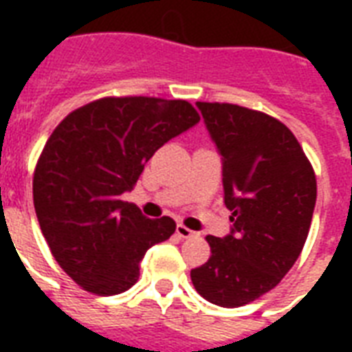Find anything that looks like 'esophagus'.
I'll return each instance as SVG.
<instances>
[{
    "mask_svg": "<svg viewBox=\"0 0 352 352\" xmlns=\"http://www.w3.org/2000/svg\"><path fill=\"white\" fill-rule=\"evenodd\" d=\"M175 232H177V235L181 237V239H188V237H195V235H197V232L190 230L188 226L181 225V223L177 225V230H175Z\"/></svg>",
    "mask_w": 352,
    "mask_h": 352,
    "instance_id": "esophagus-1",
    "label": "esophagus"
}]
</instances>
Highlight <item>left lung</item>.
<instances>
[{
    "mask_svg": "<svg viewBox=\"0 0 352 352\" xmlns=\"http://www.w3.org/2000/svg\"><path fill=\"white\" fill-rule=\"evenodd\" d=\"M197 107L223 157L234 226L225 237L206 235L210 259L190 276L204 300L234 309L272 290L300 257L316 204V175L278 118L235 104Z\"/></svg>",
    "mask_w": 352,
    "mask_h": 352,
    "instance_id": "obj_1",
    "label": "left lung"
}]
</instances>
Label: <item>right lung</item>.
Returning a JSON list of instances; mask_svg holds the SVG:
<instances>
[{"label":"right lung","mask_w":352,"mask_h":352,"mask_svg":"<svg viewBox=\"0 0 352 352\" xmlns=\"http://www.w3.org/2000/svg\"><path fill=\"white\" fill-rule=\"evenodd\" d=\"M199 120L186 100L106 96L58 124L36 164L32 197L51 254L74 283L96 296L137 283L146 250L177 225L148 219L122 195L160 146Z\"/></svg>","instance_id":"obj_1"}]
</instances>
